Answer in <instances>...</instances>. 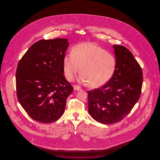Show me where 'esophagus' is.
<instances>
[{"mask_svg": "<svg viewBox=\"0 0 160 160\" xmlns=\"http://www.w3.org/2000/svg\"><path fill=\"white\" fill-rule=\"evenodd\" d=\"M74 88L76 91H79V90H80L82 89V88L80 86H79L78 85H74Z\"/></svg>", "mask_w": 160, "mask_h": 160, "instance_id": "obj_1", "label": "esophagus"}]
</instances>
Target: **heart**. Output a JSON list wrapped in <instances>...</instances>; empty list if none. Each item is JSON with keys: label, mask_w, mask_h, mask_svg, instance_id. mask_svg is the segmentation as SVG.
<instances>
[{"label": "heart", "mask_w": 160, "mask_h": 160, "mask_svg": "<svg viewBox=\"0 0 160 160\" xmlns=\"http://www.w3.org/2000/svg\"><path fill=\"white\" fill-rule=\"evenodd\" d=\"M67 79L72 81L79 71L80 80L89 83L92 88H99L106 84L114 75L116 59L101 47L92 42L76 46L72 54L65 56L63 61Z\"/></svg>", "instance_id": "1"}]
</instances>
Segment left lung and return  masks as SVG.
I'll list each match as a JSON object with an SVG mask.
<instances>
[{"instance_id":"obj_1","label":"left lung","mask_w":160,"mask_h":160,"mask_svg":"<svg viewBox=\"0 0 160 160\" xmlns=\"http://www.w3.org/2000/svg\"><path fill=\"white\" fill-rule=\"evenodd\" d=\"M116 68L105 85L88 93V111L92 118L103 124L122 120L140 97L143 71L132 54L125 47L114 45Z\"/></svg>"}]
</instances>
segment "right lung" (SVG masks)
<instances>
[{
    "mask_svg": "<svg viewBox=\"0 0 160 160\" xmlns=\"http://www.w3.org/2000/svg\"><path fill=\"white\" fill-rule=\"evenodd\" d=\"M68 41L65 38L39 40L18 63L17 98L31 118L38 122L51 123L60 118L67 98L73 91L63 76Z\"/></svg>",
    "mask_w": 160,
    "mask_h": 160,
    "instance_id": "obj_1",
    "label": "right lung"
}]
</instances>
